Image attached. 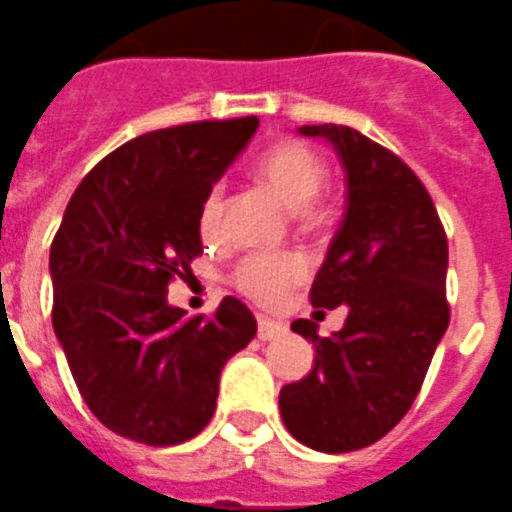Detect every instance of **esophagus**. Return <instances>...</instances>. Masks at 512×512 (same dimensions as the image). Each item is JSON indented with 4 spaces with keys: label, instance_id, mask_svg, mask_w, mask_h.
Instances as JSON below:
<instances>
[{
    "label": "esophagus",
    "instance_id": "obj_1",
    "mask_svg": "<svg viewBox=\"0 0 512 512\" xmlns=\"http://www.w3.org/2000/svg\"><path fill=\"white\" fill-rule=\"evenodd\" d=\"M286 335V327L281 322H273V319H265L260 317L257 319V337L262 342H270V340H278V337Z\"/></svg>",
    "mask_w": 512,
    "mask_h": 512
}]
</instances>
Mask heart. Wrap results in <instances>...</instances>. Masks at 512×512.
I'll return each mask as SVG.
<instances>
[{
  "label": "heart",
  "instance_id": "obj_1",
  "mask_svg": "<svg viewBox=\"0 0 512 512\" xmlns=\"http://www.w3.org/2000/svg\"><path fill=\"white\" fill-rule=\"evenodd\" d=\"M257 177L268 182L273 193L286 203V208L309 216L311 203L317 201L327 182V167L317 151L301 141H281L260 157L255 167ZM224 208V185H213L198 211V226L203 237H211L219 229ZM304 275V260L296 255H250L234 270V283L250 299L260 304H275L283 293Z\"/></svg>",
  "mask_w": 512,
  "mask_h": 512
}]
</instances>
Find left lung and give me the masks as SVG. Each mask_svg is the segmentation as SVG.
Wrapping results in <instances>:
<instances>
[{"label": "left lung", "mask_w": 512, "mask_h": 512, "mask_svg": "<svg viewBox=\"0 0 512 512\" xmlns=\"http://www.w3.org/2000/svg\"><path fill=\"white\" fill-rule=\"evenodd\" d=\"M324 139L345 170V216L311 286L314 309L345 306L340 332L317 335L314 366L281 389L288 433L324 453L358 451L384 438L415 402L448 330V242L415 172L389 149L348 126H301Z\"/></svg>", "instance_id": "1"}]
</instances>
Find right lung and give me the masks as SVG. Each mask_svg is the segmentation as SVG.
<instances>
[{"instance_id": "1", "label": "right lung", "mask_w": 512, "mask_h": 512, "mask_svg": "<svg viewBox=\"0 0 512 512\" xmlns=\"http://www.w3.org/2000/svg\"><path fill=\"white\" fill-rule=\"evenodd\" d=\"M260 121H203L136 136L79 182L53 237V332L92 415L113 433L175 446L216 410L219 376L257 322L226 296L211 319L167 301L203 255L198 211Z\"/></svg>"}]
</instances>
